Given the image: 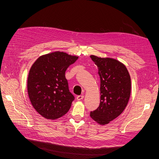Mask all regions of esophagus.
Returning a JSON list of instances; mask_svg holds the SVG:
<instances>
[{
	"label": "esophagus",
	"mask_w": 159,
	"mask_h": 159,
	"mask_svg": "<svg viewBox=\"0 0 159 159\" xmlns=\"http://www.w3.org/2000/svg\"><path fill=\"white\" fill-rule=\"evenodd\" d=\"M83 98H84V95H79V96L77 97V99L78 100V101H80V100L83 99Z\"/></svg>",
	"instance_id": "obj_1"
}]
</instances>
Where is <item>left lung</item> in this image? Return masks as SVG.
<instances>
[{
	"label": "left lung",
	"instance_id": "1",
	"mask_svg": "<svg viewBox=\"0 0 159 159\" xmlns=\"http://www.w3.org/2000/svg\"><path fill=\"white\" fill-rule=\"evenodd\" d=\"M98 69L101 102L90 116L101 125L119 116L126 108L131 93V78L123 64L111 58L90 56Z\"/></svg>",
	"mask_w": 159,
	"mask_h": 159
}]
</instances>
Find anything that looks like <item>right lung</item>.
<instances>
[{"instance_id": "1", "label": "right lung", "mask_w": 159, "mask_h": 159, "mask_svg": "<svg viewBox=\"0 0 159 159\" xmlns=\"http://www.w3.org/2000/svg\"><path fill=\"white\" fill-rule=\"evenodd\" d=\"M78 59L56 52L40 57L30 70L28 92L36 111L48 119H56L70 110L75 99L70 92L65 72Z\"/></svg>"}]
</instances>
